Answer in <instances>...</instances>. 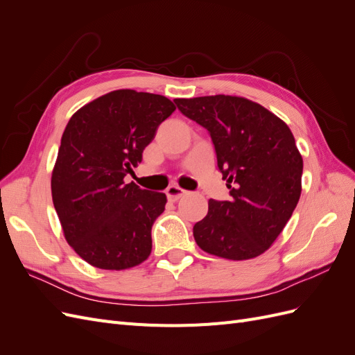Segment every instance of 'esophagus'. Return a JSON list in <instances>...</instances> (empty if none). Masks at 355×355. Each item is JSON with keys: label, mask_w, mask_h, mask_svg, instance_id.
<instances>
[{"label": "esophagus", "mask_w": 355, "mask_h": 355, "mask_svg": "<svg viewBox=\"0 0 355 355\" xmlns=\"http://www.w3.org/2000/svg\"><path fill=\"white\" fill-rule=\"evenodd\" d=\"M185 194H187V191L179 188V187H176V185H171V187H168V188L166 189V196H167V198H168L170 201H178L179 198H182Z\"/></svg>", "instance_id": "34e87169"}]
</instances>
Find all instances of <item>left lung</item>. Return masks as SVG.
Wrapping results in <instances>:
<instances>
[{
    "label": "left lung",
    "instance_id": "left-lung-1",
    "mask_svg": "<svg viewBox=\"0 0 355 355\" xmlns=\"http://www.w3.org/2000/svg\"><path fill=\"white\" fill-rule=\"evenodd\" d=\"M178 110L209 132L230 200H209L194 225L204 252L231 261L262 254L280 235L300 197L304 161L280 118L237 96L175 99Z\"/></svg>",
    "mask_w": 355,
    "mask_h": 355
}]
</instances>
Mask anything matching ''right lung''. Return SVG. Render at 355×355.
Listing matches in <instances>:
<instances>
[{
	"instance_id": "right-lung-1",
	"label": "right lung",
	"mask_w": 355,
	"mask_h": 355,
	"mask_svg": "<svg viewBox=\"0 0 355 355\" xmlns=\"http://www.w3.org/2000/svg\"><path fill=\"white\" fill-rule=\"evenodd\" d=\"M175 110L164 96L115 90L71 116L51 196L67 241L90 265L120 271L151 253V230L164 211L166 194L124 178L133 175L158 125Z\"/></svg>"
}]
</instances>
